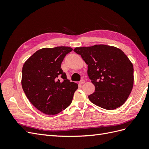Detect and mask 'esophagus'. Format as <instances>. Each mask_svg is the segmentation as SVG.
<instances>
[{
  "instance_id": "1",
  "label": "esophagus",
  "mask_w": 149,
  "mask_h": 149,
  "mask_svg": "<svg viewBox=\"0 0 149 149\" xmlns=\"http://www.w3.org/2000/svg\"><path fill=\"white\" fill-rule=\"evenodd\" d=\"M84 83H85V81H84V79H81V80L80 81H79V83H80V84H84Z\"/></svg>"
}]
</instances>
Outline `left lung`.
<instances>
[{
	"label": "left lung",
	"mask_w": 149,
	"mask_h": 149,
	"mask_svg": "<svg viewBox=\"0 0 149 149\" xmlns=\"http://www.w3.org/2000/svg\"><path fill=\"white\" fill-rule=\"evenodd\" d=\"M74 52L88 65V74L95 86L88 96L94 104L107 110L121 106L134 84V67L121 49L106 45L76 47Z\"/></svg>",
	"instance_id": "8db88e82"
}]
</instances>
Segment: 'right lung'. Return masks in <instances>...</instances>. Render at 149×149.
Instances as JSON below:
<instances>
[{
	"instance_id": "right-lung-1",
	"label": "right lung",
	"mask_w": 149,
	"mask_h": 149,
	"mask_svg": "<svg viewBox=\"0 0 149 149\" xmlns=\"http://www.w3.org/2000/svg\"><path fill=\"white\" fill-rule=\"evenodd\" d=\"M73 49L44 48L33 53L22 68V86L30 102L44 114L54 115L68 107L78 84L67 79L61 63ZM59 76L64 79L61 82Z\"/></svg>"
}]
</instances>
